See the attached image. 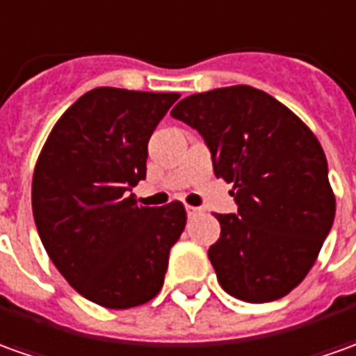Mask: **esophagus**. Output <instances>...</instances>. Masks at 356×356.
I'll list each match as a JSON object with an SVG mask.
<instances>
[{"label": "esophagus", "instance_id": "esophagus-1", "mask_svg": "<svg viewBox=\"0 0 356 356\" xmlns=\"http://www.w3.org/2000/svg\"><path fill=\"white\" fill-rule=\"evenodd\" d=\"M185 210H187V216H188V218H193V216H197L198 212H200V209H197V207H191V204H187V207H185Z\"/></svg>", "mask_w": 356, "mask_h": 356}]
</instances>
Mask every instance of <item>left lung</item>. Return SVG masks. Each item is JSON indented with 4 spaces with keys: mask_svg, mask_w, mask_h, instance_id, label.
<instances>
[{
    "mask_svg": "<svg viewBox=\"0 0 356 356\" xmlns=\"http://www.w3.org/2000/svg\"><path fill=\"white\" fill-rule=\"evenodd\" d=\"M171 117L197 128L238 214H214L209 257L222 289L253 304L294 290L320 255L335 195L320 140L289 107L249 86L185 97Z\"/></svg>",
    "mask_w": 356,
    "mask_h": 356,
    "instance_id": "8db88e82",
    "label": "left lung"
}]
</instances>
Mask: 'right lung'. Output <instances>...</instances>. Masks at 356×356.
<instances>
[{
    "label": "right lung",
    "mask_w": 356,
    "mask_h": 356,
    "mask_svg": "<svg viewBox=\"0 0 356 356\" xmlns=\"http://www.w3.org/2000/svg\"><path fill=\"white\" fill-rule=\"evenodd\" d=\"M179 93L97 87L46 138L33 173V214L48 257L70 286L111 310L142 306L163 286L181 238L183 202L138 207L147 140Z\"/></svg>",
    "instance_id": "right-lung-1"
}]
</instances>
